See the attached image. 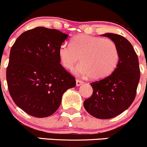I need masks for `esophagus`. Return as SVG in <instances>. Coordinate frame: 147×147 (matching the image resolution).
Wrapping results in <instances>:
<instances>
[{"instance_id":"1","label":"esophagus","mask_w":147,"mask_h":147,"mask_svg":"<svg viewBox=\"0 0 147 147\" xmlns=\"http://www.w3.org/2000/svg\"><path fill=\"white\" fill-rule=\"evenodd\" d=\"M84 84V82H83L82 81H80V80H76V86H81V84Z\"/></svg>"}]
</instances>
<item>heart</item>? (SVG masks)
I'll use <instances>...</instances> for the list:
<instances>
[{
    "mask_svg": "<svg viewBox=\"0 0 147 147\" xmlns=\"http://www.w3.org/2000/svg\"><path fill=\"white\" fill-rule=\"evenodd\" d=\"M62 66L70 69L80 59L81 63L72 69L78 76L99 80L114 72L119 61L116 43L109 38L81 34L73 38L71 45L63 43L58 50Z\"/></svg>",
    "mask_w": 147,
    "mask_h": 147,
    "instance_id": "heart-1",
    "label": "heart"
}]
</instances>
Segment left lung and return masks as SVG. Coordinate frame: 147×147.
Returning <instances> with one entry per match:
<instances>
[{"instance_id":"1","label":"left lung","mask_w":147,"mask_h":147,"mask_svg":"<svg viewBox=\"0 0 147 147\" xmlns=\"http://www.w3.org/2000/svg\"><path fill=\"white\" fill-rule=\"evenodd\" d=\"M101 36L109 38L116 43L119 61L111 75L90 84L93 94L84 101V107L93 117L108 119L119 115L132 104L139 82L140 70L137 55L127 39L111 33Z\"/></svg>"}]
</instances>
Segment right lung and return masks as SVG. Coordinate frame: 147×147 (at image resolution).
<instances>
[{
    "label": "right lung",
    "mask_w": 147,
    "mask_h": 147,
    "mask_svg": "<svg viewBox=\"0 0 147 147\" xmlns=\"http://www.w3.org/2000/svg\"><path fill=\"white\" fill-rule=\"evenodd\" d=\"M69 35L36 27L23 33L11 47L6 80L15 104L38 118L53 114L76 79L61 65L58 50Z\"/></svg>",
    "instance_id": "add662e5"
}]
</instances>
